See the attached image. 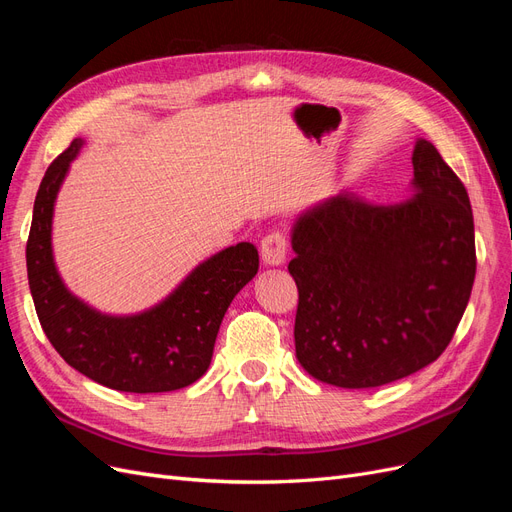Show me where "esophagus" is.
Returning <instances> with one entry per match:
<instances>
[{
    "label": "esophagus",
    "mask_w": 512,
    "mask_h": 512,
    "mask_svg": "<svg viewBox=\"0 0 512 512\" xmlns=\"http://www.w3.org/2000/svg\"><path fill=\"white\" fill-rule=\"evenodd\" d=\"M288 254V241L282 232H269L260 243V258L267 267H280Z\"/></svg>",
    "instance_id": "34e87169"
}]
</instances>
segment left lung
<instances>
[{
  "mask_svg": "<svg viewBox=\"0 0 512 512\" xmlns=\"http://www.w3.org/2000/svg\"><path fill=\"white\" fill-rule=\"evenodd\" d=\"M412 196L369 205L339 192L292 226L294 348L309 376L371 389L427 367L451 344L476 275L470 198L418 138Z\"/></svg>",
  "mask_w": 512,
  "mask_h": 512,
  "instance_id": "8db88e82",
  "label": "left lung"
}]
</instances>
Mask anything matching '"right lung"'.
Segmentation results:
<instances>
[{"label": "right lung", "mask_w": 512, "mask_h": 512, "mask_svg": "<svg viewBox=\"0 0 512 512\" xmlns=\"http://www.w3.org/2000/svg\"><path fill=\"white\" fill-rule=\"evenodd\" d=\"M81 138L42 177L27 239V277L42 331L70 367L126 393H166L205 374L222 318L237 292L258 273V250L237 243L213 254L164 301L141 314L111 316L66 288L53 258L51 228L57 192Z\"/></svg>", "instance_id": "right-lung-1"}]
</instances>
